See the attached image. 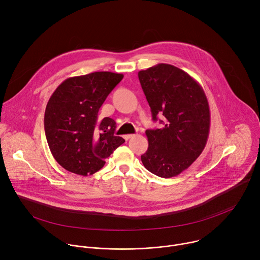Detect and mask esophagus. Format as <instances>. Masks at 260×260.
<instances>
[{"label":"esophagus","mask_w":260,"mask_h":260,"mask_svg":"<svg viewBox=\"0 0 260 260\" xmlns=\"http://www.w3.org/2000/svg\"><path fill=\"white\" fill-rule=\"evenodd\" d=\"M135 137V135H125L124 136V139L127 141V140H129V139H133Z\"/></svg>","instance_id":"34e87169"}]
</instances>
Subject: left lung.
Here are the masks:
<instances>
[{
  "label": "left lung",
  "instance_id": "left-lung-1",
  "mask_svg": "<svg viewBox=\"0 0 260 260\" xmlns=\"http://www.w3.org/2000/svg\"><path fill=\"white\" fill-rule=\"evenodd\" d=\"M151 108L152 119L166 118L165 126L147 129L148 149L141 155L144 167L161 178L188 169L201 155L210 132V108L203 87L183 70L158 63L138 73Z\"/></svg>",
  "mask_w": 260,
  "mask_h": 260
}]
</instances>
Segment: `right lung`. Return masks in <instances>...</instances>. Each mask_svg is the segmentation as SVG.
I'll return each mask as SVG.
<instances>
[{
    "label": "right lung",
    "instance_id": "add662e5",
    "mask_svg": "<svg viewBox=\"0 0 260 260\" xmlns=\"http://www.w3.org/2000/svg\"><path fill=\"white\" fill-rule=\"evenodd\" d=\"M122 78V74L112 72L71 77L50 96L44 116L45 135L54 159L67 171L92 175L125 142L114 136L116 122L112 118L98 117L103 103Z\"/></svg>",
    "mask_w": 260,
    "mask_h": 260
}]
</instances>
